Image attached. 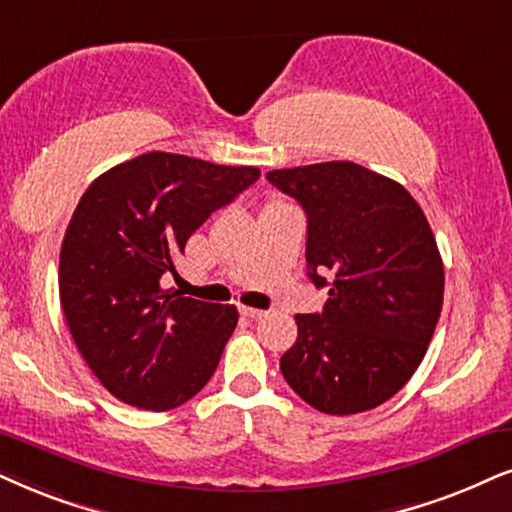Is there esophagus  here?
<instances>
[{
  "mask_svg": "<svg viewBox=\"0 0 512 512\" xmlns=\"http://www.w3.org/2000/svg\"><path fill=\"white\" fill-rule=\"evenodd\" d=\"M241 314L248 316V319H262V316H267V312H262V309H252V307H241Z\"/></svg>",
  "mask_w": 512,
  "mask_h": 512,
  "instance_id": "34e87169",
  "label": "esophagus"
}]
</instances>
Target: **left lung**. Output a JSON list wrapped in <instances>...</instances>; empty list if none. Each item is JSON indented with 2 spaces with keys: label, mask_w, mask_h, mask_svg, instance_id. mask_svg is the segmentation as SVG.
<instances>
[{
  "label": "left lung",
  "mask_w": 512,
  "mask_h": 512,
  "mask_svg": "<svg viewBox=\"0 0 512 512\" xmlns=\"http://www.w3.org/2000/svg\"><path fill=\"white\" fill-rule=\"evenodd\" d=\"M307 215V269L328 288L319 314H297L281 357L286 383L331 416L371 411L409 383L435 333L444 264L404 186L349 160L271 170Z\"/></svg>",
  "instance_id": "8db88e82"
}]
</instances>
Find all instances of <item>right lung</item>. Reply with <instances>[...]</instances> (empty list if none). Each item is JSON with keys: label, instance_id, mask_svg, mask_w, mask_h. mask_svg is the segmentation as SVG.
I'll return each mask as SVG.
<instances>
[{"label": "right lung", "instance_id": "obj_1", "mask_svg": "<svg viewBox=\"0 0 512 512\" xmlns=\"http://www.w3.org/2000/svg\"><path fill=\"white\" fill-rule=\"evenodd\" d=\"M260 179L257 167L151 151L96 177L61 245L58 293L77 349L113 397L170 411L203 390L234 304L160 288L193 231Z\"/></svg>", "mask_w": 512, "mask_h": 512}]
</instances>
